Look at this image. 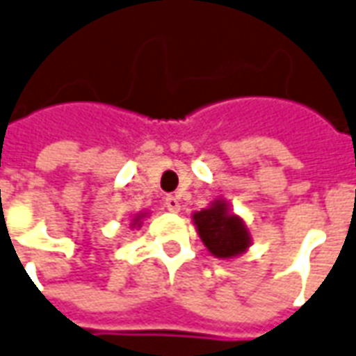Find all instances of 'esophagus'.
<instances>
[{"mask_svg":"<svg viewBox=\"0 0 356 356\" xmlns=\"http://www.w3.org/2000/svg\"><path fill=\"white\" fill-rule=\"evenodd\" d=\"M164 204H165V207H168V209H170L171 213H177L179 209H181V202H179L177 196H168Z\"/></svg>","mask_w":356,"mask_h":356,"instance_id":"obj_1","label":"esophagus"}]
</instances>
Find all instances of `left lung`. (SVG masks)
<instances>
[{"mask_svg": "<svg viewBox=\"0 0 356 356\" xmlns=\"http://www.w3.org/2000/svg\"><path fill=\"white\" fill-rule=\"evenodd\" d=\"M192 220L200 239L215 259H238L252 245L245 220L232 211L225 198L213 200L207 207L192 213Z\"/></svg>", "mask_w": 356, "mask_h": 356, "instance_id": "obj_1", "label": "left lung"}]
</instances>
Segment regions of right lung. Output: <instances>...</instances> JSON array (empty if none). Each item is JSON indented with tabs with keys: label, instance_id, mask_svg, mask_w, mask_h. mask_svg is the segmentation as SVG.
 Wrapping results in <instances>:
<instances>
[{
	"label": "right lung",
	"instance_id": "obj_1",
	"mask_svg": "<svg viewBox=\"0 0 356 356\" xmlns=\"http://www.w3.org/2000/svg\"><path fill=\"white\" fill-rule=\"evenodd\" d=\"M147 217H149V213H147V211L136 213V215L131 217L130 228H141V225H143V218H147Z\"/></svg>",
	"mask_w": 356,
	"mask_h": 356
}]
</instances>
